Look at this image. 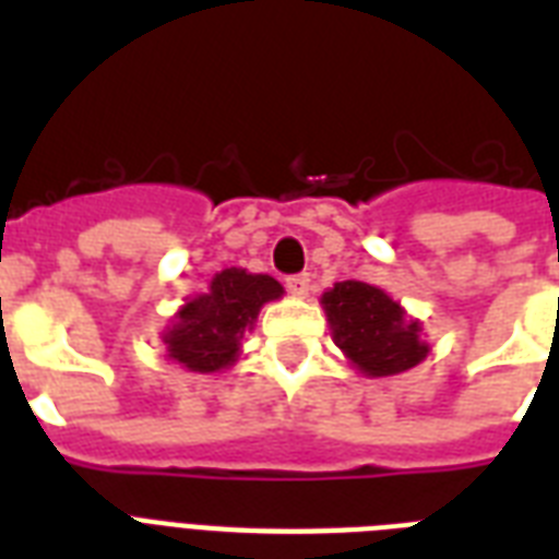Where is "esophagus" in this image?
Returning a JSON list of instances; mask_svg holds the SVG:
<instances>
[{
    "mask_svg": "<svg viewBox=\"0 0 559 559\" xmlns=\"http://www.w3.org/2000/svg\"><path fill=\"white\" fill-rule=\"evenodd\" d=\"M310 287H313V284H310V275H307V272H301V275H289L287 278V289L298 298L310 296Z\"/></svg>",
    "mask_w": 559,
    "mask_h": 559,
    "instance_id": "1",
    "label": "esophagus"
}]
</instances>
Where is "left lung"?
I'll use <instances>...</instances> for the list:
<instances>
[{
    "label": "left lung",
    "mask_w": 559,
    "mask_h": 559,
    "mask_svg": "<svg viewBox=\"0 0 559 559\" xmlns=\"http://www.w3.org/2000/svg\"><path fill=\"white\" fill-rule=\"evenodd\" d=\"M322 307L336 348L366 377L403 373L429 354L424 324L373 284L340 281L322 293Z\"/></svg>",
    "instance_id": "left-lung-1"
}]
</instances>
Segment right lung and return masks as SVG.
I'll use <instances>...</instances> for the list:
<instances>
[{
  "label": "right lung",
  "instance_id": "obj_1",
  "mask_svg": "<svg viewBox=\"0 0 559 559\" xmlns=\"http://www.w3.org/2000/svg\"><path fill=\"white\" fill-rule=\"evenodd\" d=\"M284 287L272 275L228 266L209 289L188 298L162 331L165 357L193 373H217L240 357V342L254 328L263 305L278 301Z\"/></svg>",
  "mask_w": 559,
  "mask_h": 559
}]
</instances>
